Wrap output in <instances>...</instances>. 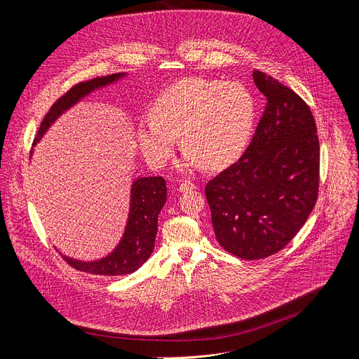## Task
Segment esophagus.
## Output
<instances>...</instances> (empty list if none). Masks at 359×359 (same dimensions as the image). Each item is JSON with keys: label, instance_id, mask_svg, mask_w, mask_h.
<instances>
[{"label": "esophagus", "instance_id": "34e87169", "mask_svg": "<svg viewBox=\"0 0 359 359\" xmlns=\"http://www.w3.org/2000/svg\"><path fill=\"white\" fill-rule=\"evenodd\" d=\"M193 189H196V184L191 183L190 180H186V182H183V183L179 186V190H180V191H187V190H193Z\"/></svg>", "mask_w": 359, "mask_h": 359}]
</instances>
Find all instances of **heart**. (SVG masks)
<instances>
[{
	"instance_id": "1",
	"label": "heart",
	"mask_w": 359,
	"mask_h": 359,
	"mask_svg": "<svg viewBox=\"0 0 359 359\" xmlns=\"http://www.w3.org/2000/svg\"><path fill=\"white\" fill-rule=\"evenodd\" d=\"M255 112L254 95L244 83L187 78L153 102L151 116L139 121L137 139L153 166L169 161L182 135L184 168L203 162L217 169L240 156L252 135Z\"/></svg>"
}]
</instances>
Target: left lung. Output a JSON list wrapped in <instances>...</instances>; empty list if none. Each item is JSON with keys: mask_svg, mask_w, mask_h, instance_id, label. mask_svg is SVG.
I'll return each instance as SVG.
<instances>
[{"mask_svg": "<svg viewBox=\"0 0 359 359\" xmlns=\"http://www.w3.org/2000/svg\"><path fill=\"white\" fill-rule=\"evenodd\" d=\"M267 97L244 155L204 191L219 244L243 260L283 250L311 215L320 187V140L310 107L292 89L255 71Z\"/></svg>", "mask_w": 359, "mask_h": 359, "instance_id": "1", "label": "left lung"}]
</instances>
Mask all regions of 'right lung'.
Wrapping results in <instances>:
<instances>
[{"mask_svg": "<svg viewBox=\"0 0 359 359\" xmlns=\"http://www.w3.org/2000/svg\"><path fill=\"white\" fill-rule=\"evenodd\" d=\"M123 74H114L107 76H97L90 81L79 82L74 85L68 92H65L55 104L50 107L45 115L38 133L34 139L36 143L42 135L46 132L49 125L53 123L64 111L72 107L81 97L92 92L99 86H105ZM166 180L162 176L142 177L137 179L132 186V200L130 213L128 220V227L121 244L116 250L93 263H82L68 257L64 260L75 270L82 273H89L95 276H125L136 271L149 257L155 247V238L158 233V217L166 203Z\"/></svg>", "mask_w": 359, "mask_h": 359, "instance_id": "add662e5", "label": "right lung"}]
</instances>
